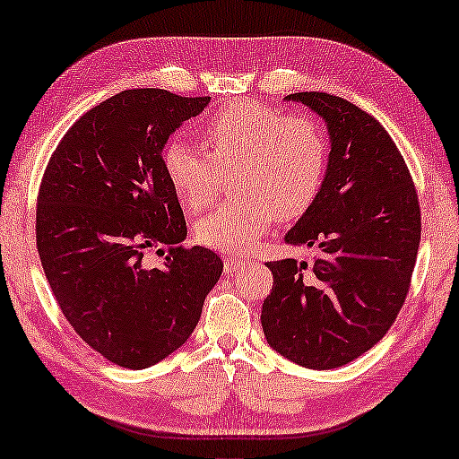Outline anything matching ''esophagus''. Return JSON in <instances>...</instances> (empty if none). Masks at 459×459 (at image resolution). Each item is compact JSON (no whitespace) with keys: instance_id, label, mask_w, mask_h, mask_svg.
Segmentation results:
<instances>
[{"instance_id":"obj_1","label":"esophagus","mask_w":459,"mask_h":459,"mask_svg":"<svg viewBox=\"0 0 459 459\" xmlns=\"http://www.w3.org/2000/svg\"><path fill=\"white\" fill-rule=\"evenodd\" d=\"M223 264H225V273H231V270H238L239 266H242L244 264V260L242 258H225V262H223Z\"/></svg>"}]
</instances>
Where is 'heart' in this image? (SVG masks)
<instances>
[{
  "label": "heart",
  "mask_w": 459,
  "mask_h": 459,
  "mask_svg": "<svg viewBox=\"0 0 459 459\" xmlns=\"http://www.w3.org/2000/svg\"><path fill=\"white\" fill-rule=\"evenodd\" d=\"M209 152L175 138L164 148V172L189 213L215 199L223 172L238 193L195 223L201 244L221 252H246L279 217H303L325 185L329 144L311 116H287L256 101L225 105L203 126Z\"/></svg>",
  "instance_id": "1"
}]
</instances>
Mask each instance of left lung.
Instances as JSON below:
<instances>
[{
    "label": "left lung",
    "instance_id": "obj_1",
    "mask_svg": "<svg viewBox=\"0 0 459 459\" xmlns=\"http://www.w3.org/2000/svg\"><path fill=\"white\" fill-rule=\"evenodd\" d=\"M325 119L332 152L325 185L287 234L315 246L313 264L268 262L273 290L262 305L266 342L299 366L329 370L374 348L404 305L420 239L415 183L377 117L348 100L292 93Z\"/></svg>",
    "mask_w": 459,
    "mask_h": 459
}]
</instances>
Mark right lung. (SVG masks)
Masks as SVG:
<instances>
[{
    "label": "right lung",
    "mask_w": 459,
    "mask_h": 459,
    "mask_svg": "<svg viewBox=\"0 0 459 459\" xmlns=\"http://www.w3.org/2000/svg\"><path fill=\"white\" fill-rule=\"evenodd\" d=\"M209 97L127 89L74 122L47 164L36 201V247L65 319L97 354L148 368L199 323L223 262L185 247L186 221L162 148ZM168 247L146 269L148 247Z\"/></svg>",
    "instance_id": "1"
}]
</instances>
